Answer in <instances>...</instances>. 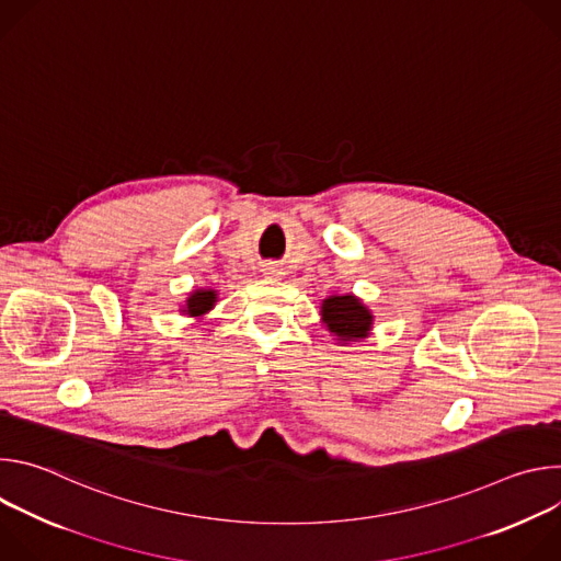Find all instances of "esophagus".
<instances>
[{"mask_svg":"<svg viewBox=\"0 0 561 561\" xmlns=\"http://www.w3.org/2000/svg\"><path fill=\"white\" fill-rule=\"evenodd\" d=\"M262 271H264L266 277H279V275H282V271H279L277 264H266Z\"/></svg>","mask_w":561,"mask_h":561,"instance_id":"esophagus-1","label":"esophagus"}]
</instances>
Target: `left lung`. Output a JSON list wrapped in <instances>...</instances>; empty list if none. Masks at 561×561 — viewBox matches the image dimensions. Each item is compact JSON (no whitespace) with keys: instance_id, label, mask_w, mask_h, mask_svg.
Segmentation results:
<instances>
[{"instance_id":"1","label":"left lung","mask_w":561,"mask_h":561,"mask_svg":"<svg viewBox=\"0 0 561 561\" xmlns=\"http://www.w3.org/2000/svg\"><path fill=\"white\" fill-rule=\"evenodd\" d=\"M319 314H322V324L340 346L364 342L370 337L375 324L373 310L353 293L329 295L322 299Z\"/></svg>"}]
</instances>
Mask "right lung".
<instances>
[{"label":"right lung","instance_id":"obj_1","mask_svg":"<svg viewBox=\"0 0 561 561\" xmlns=\"http://www.w3.org/2000/svg\"><path fill=\"white\" fill-rule=\"evenodd\" d=\"M219 299V293L215 288H193L188 293V297L182 301L180 306V312L182 314H188V317H195V319H204L217 304Z\"/></svg>","mask_w":561,"mask_h":561}]
</instances>
